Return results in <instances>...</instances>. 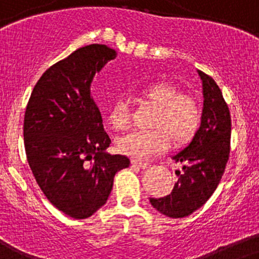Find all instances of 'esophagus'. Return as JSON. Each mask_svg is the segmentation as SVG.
Masks as SVG:
<instances>
[{"label": "esophagus", "instance_id": "obj_1", "mask_svg": "<svg viewBox=\"0 0 259 259\" xmlns=\"http://www.w3.org/2000/svg\"><path fill=\"white\" fill-rule=\"evenodd\" d=\"M132 165H133V166L141 167V169H147V167L150 166V164H148V162L138 161V160H132Z\"/></svg>", "mask_w": 259, "mask_h": 259}]
</instances>
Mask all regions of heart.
<instances>
[{"label": "heart", "mask_w": 259, "mask_h": 259, "mask_svg": "<svg viewBox=\"0 0 259 259\" xmlns=\"http://www.w3.org/2000/svg\"><path fill=\"white\" fill-rule=\"evenodd\" d=\"M139 98L156 107L151 127L147 132H134L117 139V150L135 160H147L164 152L170 144H185L199 132L202 111L199 101L191 94L179 93L166 82L148 85L139 92ZM108 122L115 130L127 129L130 112L122 99L115 102L108 112Z\"/></svg>", "instance_id": "heart-1"}]
</instances>
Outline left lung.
I'll use <instances>...</instances> for the list:
<instances>
[{
	"label": "left lung",
	"mask_w": 259,
	"mask_h": 259,
	"mask_svg": "<svg viewBox=\"0 0 259 259\" xmlns=\"http://www.w3.org/2000/svg\"><path fill=\"white\" fill-rule=\"evenodd\" d=\"M202 81V120L199 132L185 150L173 156L182 162V171L177 170L178 182L170 195L153 199V208L170 218H183L201 208L213 195L225 173L230 156L231 115L222 92L215 81L197 71Z\"/></svg>",
	"instance_id": "8db88e82"
}]
</instances>
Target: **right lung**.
<instances>
[{"instance_id": "right-lung-1", "label": "right lung", "mask_w": 259, "mask_h": 259, "mask_svg": "<svg viewBox=\"0 0 259 259\" xmlns=\"http://www.w3.org/2000/svg\"><path fill=\"white\" fill-rule=\"evenodd\" d=\"M116 51L93 44L46 69L34 85L24 115L28 164L49 201L74 220L89 218L107 202L122 155H109L103 120L90 95L97 72Z\"/></svg>"}]
</instances>
